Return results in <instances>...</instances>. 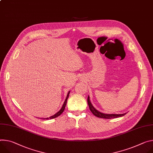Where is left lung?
I'll use <instances>...</instances> for the list:
<instances>
[{
    "instance_id": "obj_1",
    "label": "left lung",
    "mask_w": 153,
    "mask_h": 153,
    "mask_svg": "<svg viewBox=\"0 0 153 153\" xmlns=\"http://www.w3.org/2000/svg\"><path fill=\"white\" fill-rule=\"evenodd\" d=\"M87 101H88V104L90 108V110H91V112H92V114L99 118H105V119H111V118H118V117H121L124 116V115H126V113L125 114H104L102 113L100 111L97 110L92 105L90 100V97L89 96H88V99H87Z\"/></svg>"
}]
</instances>
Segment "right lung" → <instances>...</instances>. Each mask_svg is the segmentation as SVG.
Returning <instances> with one entry per match:
<instances>
[{"mask_svg": "<svg viewBox=\"0 0 153 153\" xmlns=\"http://www.w3.org/2000/svg\"><path fill=\"white\" fill-rule=\"evenodd\" d=\"M69 93H70V91H69V92L68 93V94H67V96H66V100H65V102H64V103H63V105H62V108H61V109L59 111V112H57V113H56L55 114V115H52V116H51V117H50L49 118H43V119H44V120H48V119H52V118H57V117H59V116H60L63 112V111H64V110H65V106H66V102H67V100H68V97H69Z\"/></svg>", "mask_w": 153, "mask_h": 153, "instance_id": "right-lung-1", "label": "right lung"}]
</instances>
